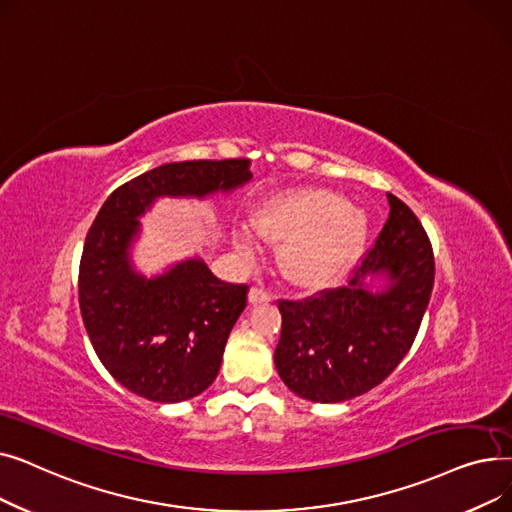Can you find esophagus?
I'll list each match as a JSON object with an SVG mask.
<instances>
[{"instance_id": "1", "label": "esophagus", "mask_w": 512, "mask_h": 512, "mask_svg": "<svg viewBox=\"0 0 512 512\" xmlns=\"http://www.w3.org/2000/svg\"><path fill=\"white\" fill-rule=\"evenodd\" d=\"M272 299V294L265 290V286L261 282H257L251 290H249V303L251 305H259V303H267Z\"/></svg>"}]
</instances>
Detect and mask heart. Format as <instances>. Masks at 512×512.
Listing matches in <instances>:
<instances>
[{
	"label": "heart",
	"instance_id": "heart-1",
	"mask_svg": "<svg viewBox=\"0 0 512 512\" xmlns=\"http://www.w3.org/2000/svg\"><path fill=\"white\" fill-rule=\"evenodd\" d=\"M255 230L282 240L278 259L284 274L303 284H315L338 274L361 251L367 236V215L332 191H288L263 201L253 213ZM236 247L251 251L255 234L240 226Z\"/></svg>",
	"mask_w": 512,
	"mask_h": 512
}]
</instances>
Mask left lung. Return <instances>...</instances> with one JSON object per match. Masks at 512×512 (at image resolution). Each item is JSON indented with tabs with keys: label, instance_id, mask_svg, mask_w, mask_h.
Returning a JSON list of instances; mask_svg holds the SVG:
<instances>
[{
	"label": "left lung",
	"instance_id": "obj_1",
	"mask_svg": "<svg viewBox=\"0 0 512 512\" xmlns=\"http://www.w3.org/2000/svg\"><path fill=\"white\" fill-rule=\"evenodd\" d=\"M390 215L348 284L301 301H280L274 361L305 400L342 402L382 384L405 359L434 288V253L417 215L388 193ZM389 284L371 291L367 277Z\"/></svg>",
	"mask_w": 512,
	"mask_h": 512
}]
</instances>
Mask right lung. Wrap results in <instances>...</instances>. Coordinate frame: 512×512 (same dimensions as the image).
Returning a JSON list of instances; mask_svg holds the SVG:
<instances>
[{
  "mask_svg": "<svg viewBox=\"0 0 512 512\" xmlns=\"http://www.w3.org/2000/svg\"><path fill=\"white\" fill-rule=\"evenodd\" d=\"M249 168V159L176 161L118 186L99 209L80 257L78 303L99 361L130 392L182 402L207 390L249 292L215 278L199 257L139 274L130 259L139 218L161 197L232 193L253 178Z\"/></svg>",
  "mask_w": 512,
  "mask_h": 512,
  "instance_id": "1",
  "label": "right lung"
}]
</instances>
